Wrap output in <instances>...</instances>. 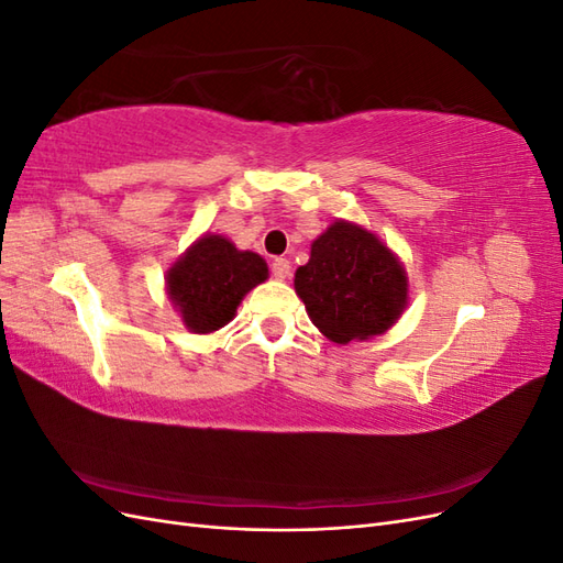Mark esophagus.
Returning <instances> with one entry per match:
<instances>
[{
    "mask_svg": "<svg viewBox=\"0 0 563 563\" xmlns=\"http://www.w3.org/2000/svg\"><path fill=\"white\" fill-rule=\"evenodd\" d=\"M272 275H275L277 279H288V277H291V261L277 258L275 263H272Z\"/></svg>",
    "mask_w": 563,
    "mask_h": 563,
    "instance_id": "1",
    "label": "esophagus"
}]
</instances>
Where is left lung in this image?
<instances>
[{"mask_svg":"<svg viewBox=\"0 0 563 563\" xmlns=\"http://www.w3.org/2000/svg\"><path fill=\"white\" fill-rule=\"evenodd\" d=\"M294 288L314 327L338 345L389 331L408 305L399 255L350 220H333L317 236Z\"/></svg>","mask_w":563,"mask_h":563,"instance_id":"obj_1","label":"left lung"}]
</instances>
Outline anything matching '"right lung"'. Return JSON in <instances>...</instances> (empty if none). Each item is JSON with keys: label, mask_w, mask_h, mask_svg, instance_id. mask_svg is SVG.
I'll return each instance as SVG.
<instances>
[{"label": "right lung", "mask_w": 563, "mask_h": 563, "mask_svg": "<svg viewBox=\"0 0 563 563\" xmlns=\"http://www.w3.org/2000/svg\"><path fill=\"white\" fill-rule=\"evenodd\" d=\"M269 277L267 263L223 234H201L166 269V296L192 333H213L236 314L244 296Z\"/></svg>", "instance_id": "right-lung-1"}]
</instances>
